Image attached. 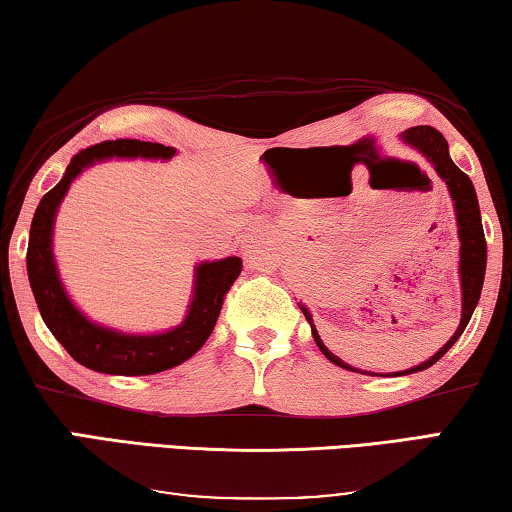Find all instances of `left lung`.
<instances>
[{
  "label": "left lung",
  "mask_w": 512,
  "mask_h": 512,
  "mask_svg": "<svg viewBox=\"0 0 512 512\" xmlns=\"http://www.w3.org/2000/svg\"><path fill=\"white\" fill-rule=\"evenodd\" d=\"M403 139L410 141L416 151H421L423 155L428 157V162L432 164V167H435L439 178L444 180L448 192H451V199H453V206H455V222H458V238H460L462 318H460L458 329H455V334L448 338L442 350L435 352V355H432L428 361H423V364H419V366L407 368V371H400V373H391V375H412V373L426 371V368H430L432 364H437V361L453 348V343L458 341L462 332H465V327L469 325L471 313H474L476 304H478V297H481L483 279H485V263H487V245H485V233H483V224H481V208H478L476 190H474V185H471V180H469L465 171H460L453 164L451 155H448V144H446L442 132L430 128V125H416V128H410V130L403 132ZM300 309L304 313V318L309 320L313 341L318 343L322 355L332 361V364L345 368V371L361 373L359 368H352L350 364H345L341 357H336L334 352H329L327 345L322 343L318 329L313 327L311 311L306 309L304 304H300ZM366 375L380 377V373H366Z\"/></svg>",
  "instance_id": "left-lung-1"
}]
</instances>
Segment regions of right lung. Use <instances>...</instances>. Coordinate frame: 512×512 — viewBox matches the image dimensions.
Listing matches in <instances>:
<instances>
[{
	"mask_svg": "<svg viewBox=\"0 0 512 512\" xmlns=\"http://www.w3.org/2000/svg\"><path fill=\"white\" fill-rule=\"evenodd\" d=\"M176 148L139 139L102 141L70 160L64 178L47 192L31 219L27 274L38 311L54 338L64 345L77 364L107 375H153L169 371L190 359L215 329L222 311L224 295L240 277L242 261L238 256L222 261L199 263L194 270V295L190 311L178 327L162 334H125L91 322L70 302L64 283L59 279L52 254L54 217L73 180L91 164L109 157H146V160H169Z\"/></svg>",
	"mask_w": 512,
	"mask_h": 512,
	"instance_id": "right-lung-1",
	"label": "right lung"
}]
</instances>
